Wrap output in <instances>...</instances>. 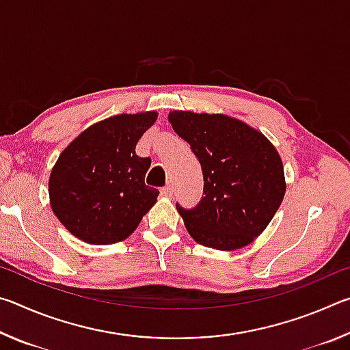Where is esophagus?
<instances>
[{"label": "esophagus", "instance_id": "1", "mask_svg": "<svg viewBox=\"0 0 350 350\" xmlns=\"http://www.w3.org/2000/svg\"><path fill=\"white\" fill-rule=\"evenodd\" d=\"M161 193H162V196H165V198H171V196H173V187H171V185L163 187L161 189Z\"/></svg>", "mask_w": 350, "mask_h": 350}]
</instances>
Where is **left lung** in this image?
<instances>
[{"label":"left lung","mask_w":350,"mask_h":350,"mask_svg":"<svg viewBox=\"0 0 350 350\" xmlns=\"http://www.w3.org/2000/svg\"><path fill=\"white\" fill-rule=\"evenodd\" d=\"M168 122L191 146L204 174V196L196 208L176 205L188 233L215 250L252 244L286 194L276 148L258 129L225 114L171 111Z\"/></svg>","instance_id":"left-lung-1"}]
</instances>
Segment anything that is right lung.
<instances>
[{"instance_id": "obj_1", "label": "right lung", "mask_w": 350, "mask_h": 350, "mask_svg": "<svg viewBox=\"0 0 350 350\" xmlns=\"http://www.w3.org/2000/svg\"><path fill=\"white\" fill-rule=\"evenodd\" d=\"M156 120V111L112 116L64 148L51 171L49 199L70 234L94 245L125 241L157 202L159 189L145 185L151 159L135 154Z\"/></svg>"}]
</instances>
